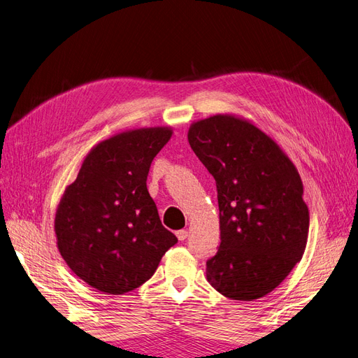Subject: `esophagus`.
<instances>
[{
	"label": "esophagus",
	"instance_id": "34e87169",
	"mask_svg": "<svg viewBox=\"0 0 358 358\" xmlns=\"http://www.w3.org/2000/svg\"><path fill=\"white\" fill-rule=\"evenodd\" d=\"M177 237H178V241H186L189 237V231L187 230H178Z\"/></svg>",
	"mask_w": 358,
	"mask_h": 358
}]
</instances>
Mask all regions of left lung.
Masks as SVG:
<instances>
[{
	"label": "left lung",
	"mask_w": 358,
	"mask_h": 358,
	"mask_svg": "<svg viewBox=\"0 0 358 358\" xmlns=\"http://www.w3.org/2000/svg\"><path fill=\"white\" fill-rule=\"evenodd\" d=\"M187 138L217 184L221 243L206 279L224 296L254 301L302 259L310 213L299 172L252 121L218 113L190 125Z\"/></svg>",
	"instance_id": "obj_1"
}]
</instances>
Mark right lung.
<instances>
[{"instance_id":"1","label":"right lung","mask_w":358,"mask_h":358,"mask_svg":"<svg viewBox=\"0 0 358 358\" xmlns=\"http://www.w3.org/2000/svg\"><path fill=\"white\" fill-rule=\"evenodd\" d=\"M172 132L171 127L134 128L100 141L57 205L59 252L100 292L122 295L141 286L177 243L145 184L153 157Z\"/></svg>"}]
</instances>
